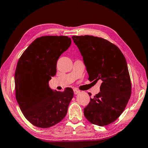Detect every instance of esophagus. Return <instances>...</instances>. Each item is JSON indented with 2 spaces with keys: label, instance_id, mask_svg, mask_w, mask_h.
I'll use <instances>...</instances> for the list:
<instances>
[{
  "label": "esophagus",
  "instance_id": "obj_1",
  "mask_svg": "<svg viewBox=\"0 0 148 148\" xmlns=\"http://www.w3.org/2000/svg\"><path fill=\"white\" fill-rule=\"evenodd\" d=\"M73 92H74V94H79V93L80 92H80L79 91V90H77V89H74L73 90Z\"/></svg>",
  "mask_w": 148,
  "mask_h": 148
}]
</instances>
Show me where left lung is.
<instances>
[{
  "label": "left lung",
  "mask_w": 148,
  "mask_h": 148,
  "mask_svg": "<svg viewBox=\"0 0 148 148\" xmlns=\"http://www.w3.org/2000/svg\"><path fill=\"white\" fill-rule=\"evenodd\" d=\"M72 39L83 57L89 81H102L100 92L84 108V116L95 125H107L122 114L131 97L125 56L117 46L103 38L86 35Z\"/></svg>",
  "instance_id": "8db88e82"
}]
</instances>
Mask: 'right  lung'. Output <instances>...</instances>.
<instances>
[{
	"label": "right lung",
	"mask_w": 148,
	"mask_h": 148,
	"mask_svg": "<svg viewBox=\"0 0 148 148\" xmlns=\"http://www.w3.org/2000/svg\"><path fill=\"white\" fill-rule=\"evenodd\" d=\"M64 36H45L33 41L22 54L15 73V97L21 110L34 126L48 128L67 114L73 91L51 90L49 81L56 73L60 56L71 45Z\"/></svg>",
	"instance_id": "1"
}]
</instances>
